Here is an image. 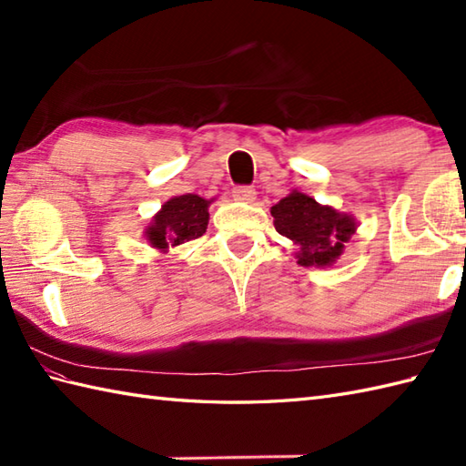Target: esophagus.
Returning a JSON list of instances; mask_svg holds the SVG:
<instances>
[{"mask_svg":"<svg viewBox=\"0 0 466 466\" xmlns=\"http://www.w3.org/2000/svg\"><path fill=\"white\" fill-rule=\"evenodd\" d=\"M232 196H234V200L252 204L256 200V190L252 186H238V187H234Z\"/></svg>","mask_w":466,"mask_h":466,"instance_id":"1","label":"esophagus"}]
</instances>
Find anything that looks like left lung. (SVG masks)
Returning a JSON list of instances; mask_svg holds the SVG:
<instances>
[{
  "instance_id": "1",
  "label": "left lung",
  "mask_w": 466,
  "mask_h": 466,
  "mask_svg": "<svg viewBox=\"0 0 466 466\" xmlns=\"http://www.w3.org/2000/svg\"><path fill=\"white\" fill-rule=\"evenodd\" d=\"M276 232L290 238L299 252L300 266L326 268L340 258L344 244L356 232V220L350 214L322 206L314 198L292 190L270 208Z\"/></svg>"
}]
</instances>
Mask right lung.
I'll return each mask as SVG.
<instances>
[{"mask_svg": "<svg viewBox=\"0 0 466 466\" xmlns=\"http://www.w3.org/2000/svg\"><path fill=\"white\" fill-rule=\"evenodd\" d=\"M214 200H204L198 194L170 198L146 228V240L150 242L152 248L167 252L170 246L176 248L184 242L200 238L206 232L208 220H210L208 206Z\"/></svg>", "mask_w": 466, "mask_h": 466, "instance_id": "add662e5", "label": "right lung"}]
</instances>
